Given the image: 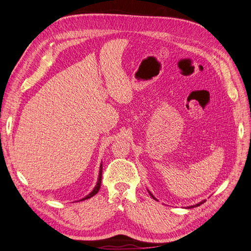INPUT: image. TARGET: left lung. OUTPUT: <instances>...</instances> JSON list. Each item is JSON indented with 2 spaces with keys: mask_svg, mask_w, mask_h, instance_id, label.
<instances>
[{
  "mask_svg": "<svg viewBox=\"0 0 251 251\" xmlns=\"http://www.w3.org/2000/svg\"><path fill=\"white\" fill-rule=\"evenodd\" d=\"M148 192H149V194H150V196L152 197V198H153V199H155V200H157L154 196H153V195H152L151 194V192L149 191V189H148ZM205 202V200H202V201H200V202L199 203H197V204H195V205H191V206H186V209H193V207H196V206H198V205H200V204H202V203H204Z\"/></svg>",
  "mask_w": 251,
  "mask_h": 251,
  "instance_id": "obj_1",
  "label": "left lung"
}]
</instances>
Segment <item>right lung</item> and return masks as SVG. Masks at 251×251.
Here are the masks:
<instances>
[{
    "mask_svg": "<svg viewBox=\"0 0 251 251\" xmlns=\"http://www.w3.org/2000/svg\"><path fill=\"white\" fill-rule=\"evenodd\" d=\"M101 180H102V164L100 165V169H99V176H98V181H97V184H96V186L94 187V189L93 191H91L87 196H85L84 198H82L81 200L79 201H82V200H85V199H89V198H91L93 196H95V195L99 192V189H100V187H101Z\"/></svg>",
    "mask_w": 251,
    "mask_h": 251,
    "instance_id": "add662e5",
    "label": "right lung"
}]
</instances>
